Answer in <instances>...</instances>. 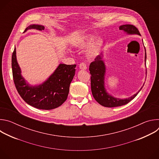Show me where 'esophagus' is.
<instances>
[{"instance_id":"1","label":"esophagus","mask_w":159,"mask_h":159,"mask_svg":"<svg viewBox=\"0 0 159 159\" xmlns=\"http://www.w3.org/2000/svg\"><path fill=\"white\" fill-rule=\"evenodd\" d=\"M79 69L81 70H85L87 69V65L85 64V63L84 62H82L79 64Z\"/></svg>"}]
</instances>
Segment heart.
<instances>
[{
    "mask_svg": "<svg viewBox=\"0 0 159 159\" xmlns=\"http://www.w3.org/2000/svg\"><path fill=\"white\" fill-rule=\"evenodd\" d=\"M94 39L95 36L94 35H87L84 37L77 45V48L79 49H85L88 47L90 44H91L90 45H89L90 46L87 51V57L89 59H94L97 57L103 47L104 42L102 38H98L93 42V41Z\"/></svg>",
    "mask_w": 159,
    "mask_h": 159,
    "instance_id": "obj_1",
    "label": "heart"
}]
</instances>
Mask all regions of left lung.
<instances>
[{"label": "left lung", "mask_w": 159, "mask_h": 159, "mask_svg": "<svg viewBox=\"0 0 159 159\" xmlns=\"http://www.w3.org/2000/svg\"><path fill=\"white\" fill-rule=\"evenodd\" d=\"M119 29L120 30L125 31L128 34H137L140 35L137 28L132 25H122L120 26ZM146 58L147 55L145 50V63ZM105 70L106 68L104 63L102 60V57L101 55H98L96 57L94 61L90 63L89 65V71L91 75H90V85H91L92 94L96 101L101 105L107 107H114L125 105L137 96L141 90L140 89L134 96L125 99H120L111 96L106 93L104 89V80Z\"/></svg>", "instance_id": "obj_1"}]
</instances>
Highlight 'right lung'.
Segmentation results:
<instances>
[{"mask_svg": "<svg viewBox=\"0 0 159 159\" xmlns=\"http://www.w3.org/2000/svg\"><path fill=\"white\" fill-rule=\"evenodd\" d=\"M44 30L40 25H31L26 28ZM76 65L60 64L55 72L43 84L30 87L20 75L16 60V48L12 55L14 82L20 96L26 103L36 108L50 110L60 106L67 99L70 83L75 75Z\"/></svg>", "mask_w": 159, "mask_h": 159, "instance_id": "add662e5", "label": "right lung"}]
</instances>
